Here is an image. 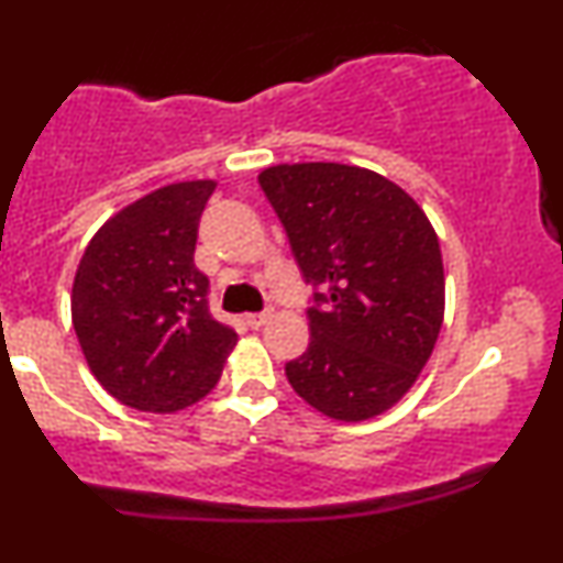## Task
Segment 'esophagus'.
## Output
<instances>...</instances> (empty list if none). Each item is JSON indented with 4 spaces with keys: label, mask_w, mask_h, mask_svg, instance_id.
<instances>
[{
    "label": "esophagus",
    "mask_w": 563,
    "mask_h": 563,
    "mask_svg": "<svg viewBox=\"0 0 563 563\" xmlns=\"http://www.w3.org/2000/svg\"><path fill=\"white\" fill-rule=\"evenodd\" d=\"M269 320L267 312H260V314H245V325L254 328V331H260V328L264 325V322Z\"/></svg>",
    "instance_id": "34e87169"
}]
</instances>
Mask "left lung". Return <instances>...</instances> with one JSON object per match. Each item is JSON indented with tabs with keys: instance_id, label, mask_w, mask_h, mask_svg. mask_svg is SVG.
I'll list each match as a JSON object with an SVG mask.
<instances>
[{
	"instance_id": "8db88e82",
	"label": "left lung",
	"mask_w": 563,
	"mask_h": 563,
	"mask_svg": "<svg viewBox=\"0 0 563 563\" xmlns=\"http://www.w3.org/2000/svg\"><path fill=\"white\" fill-rule=\"evenodd\" d=\"M260 185L314 288L288 384L335 421H367L416 384L444 318L437 232L402 187L346 164H280Z\"/></svg>"
}]
</instances>
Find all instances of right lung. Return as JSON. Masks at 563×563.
Masks as SVG:
<instances>
[{"label": "right lung", "mask_w": 563, "mask_h": 563, "mask_svg": "<svg viewBox=\"0 0 563 563\" xmlns=\"http://www.w3.org/2000/svg\"><path fill=\"white\" fill-rule=\"evenodd\" d=\"M217 183L166 185L108 219L76 269L70 314L89 371L121 405L174 412L217 386L238 333L211 318L196 267Z\"/></svg>", "instance_id": "add662e5"}]
</instances>
